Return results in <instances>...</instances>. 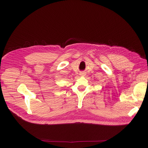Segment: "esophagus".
<instances>
[{
    "label": "esophagus",
    "instance_id": "34e87169",
    "mask_svg": "<svg viewBox=\"0 0 148 148\" xmlns=\"http://www.w3.org/2000/svg\"><path fill=\"white\" fill-rule=\"evenodd\" d=\"M84 75H85V74L84 73H80V75H81V76H84Z\"/></svg>",
    "mask_w": 148,
    "mask_h": 148
}]
</instances>
